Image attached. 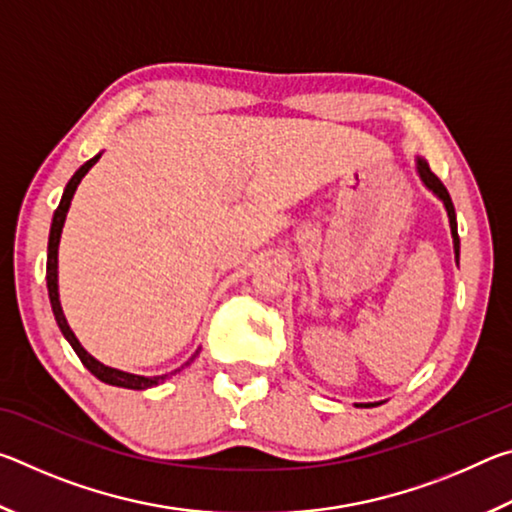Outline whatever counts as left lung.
<instances>
[{
  "label": "left lung",
  "instance_id": "8db88e82",
  "mask_svg": "<svg viewBox=\"0 0 512 512\" xmlns=\"http://www.w3.org/2000/svg\"><path fill=\"white\" fill-rule=\"evenodd\" d=\"M415 169H418V176L422 180V185L429 189V192L438 198L440 203L445 205L447 210V219H449V230H452V241H454V259L458 264V257H461V239H458V225H456V210H454V203H452V196H449L447 187L440 183V178L436 176L429 169V162L424 158H415ZM381 402H368V404H354V406H361V409H370V406H379Z\"/></svg>",
  "mask_w": 512,
  "mask_h": 512
}]
</instances>
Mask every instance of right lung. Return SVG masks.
<instances>
[{
	"label": "right lung",
	"mask_w": 512,
	"mask_h": 512,
	"mask_svg": "<svg viewBox=\"0 0 512 512\" xmlns=\"http://www.w3.org/2000/svg\"><path fill=\"white\" fill-rule=\"evenodd\" d=\"M99 158H101V153H97L92 160L85 162L83 167H79V171H76L74 176L69 178V183H67L65 192H63V198H60V203H58L56 212H54V219H51L49 246H47V291H49V302H51V311H54L60 332H63L67 343L72 345L74 352L79 354V359H81L83 366L88 368L94 377L101 379L103 384H110V386L131 388V391H146V388L162 384V381L167 379L169 375H173V372H180V368H183V366H180L178 370L169 372V375H155V377H144V375H135V372H124V370L110 368V366H106V363H101L99 359H94L92 354L83 348L81 341L76 339V334L72 332V327L67 325V318L63 314V307H60V296H58V246H60V235H63V225H65V219H67L69 205H72V198H74L76 187L81 185V180L85 178V173H88L94 167V164L99 162ZM196 354H192V359H189L185 366H189V363L196 359Z\"/></svg>",
	"instance_id": "right-lung-1"
}]
</instances>
